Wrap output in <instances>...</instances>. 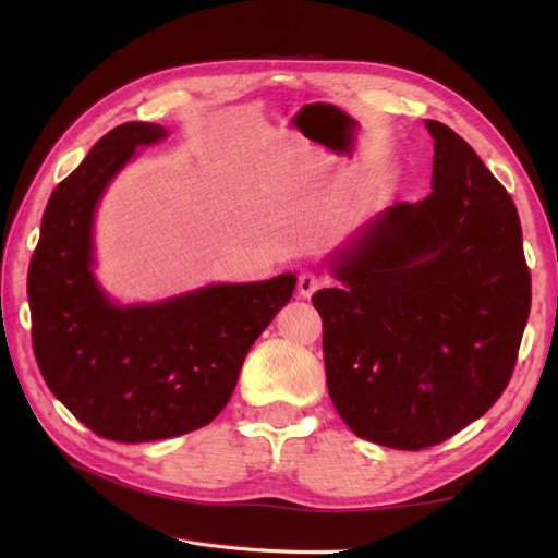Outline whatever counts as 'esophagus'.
Returning <instances> with one entry per match:
<instances>
[{
    "label": "esophagus",
    "mask_w": 558,
    "mask_h": 558,
    "mask_svg": "<svg viewBox=\"0 0 558 558\" xmlns=\"http://www.w3.org/2000/svg\"><path fill=\"white\" fill-rule=\"evenodd\" d=\"M318 286H322V278H318L316 272H312V270H304L302 276L298 278V294L304 300H310L312 294L318 290Z\"/></svg>",
    "instance_id": "obj_1"
}]
</instances>
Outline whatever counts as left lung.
<instances>
[{
  "instance_id": "obj_1",
  "label": "left lung",
  "mask_w": 558,
  "mask_h": 558,
  "mask_svg": "<svg viewBox=\"0 0 558 558\" xmlns=\"http://www.w3.org/2000/svg\"><path fill=\"white\" fill-rule=\"evenodd\" d=\"M434 138L432 194L393 204L328 256V393L350 429L400 450L441 444L487 412L513 374L530 270L513 198L453 129Z\"/></svg>"
}]
</instances>
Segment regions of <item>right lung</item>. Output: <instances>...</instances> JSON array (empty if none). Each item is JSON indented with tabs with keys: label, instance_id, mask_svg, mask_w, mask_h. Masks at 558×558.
Segmentation results:
<instances>
[{
	"label": "right lung",
	"instance_id": "add662e5",
	"mask_svg": "<svg viewBox=\"0 0 558 558\" xmlns=\"http://www.w3.org/2000/svg\"><path fill=\"white\" fill-rule=\"evenodd\" d=\"M168 129L126 122L59 182L28 268L33 350L54 398L102 438L158 441L228 405L248 348L292 298L294 272L120 304L96 278L98 204L136 148Z\"/></svg>",
	"mask_w": 558,
	"mask_h": 558
}]
</instances>
